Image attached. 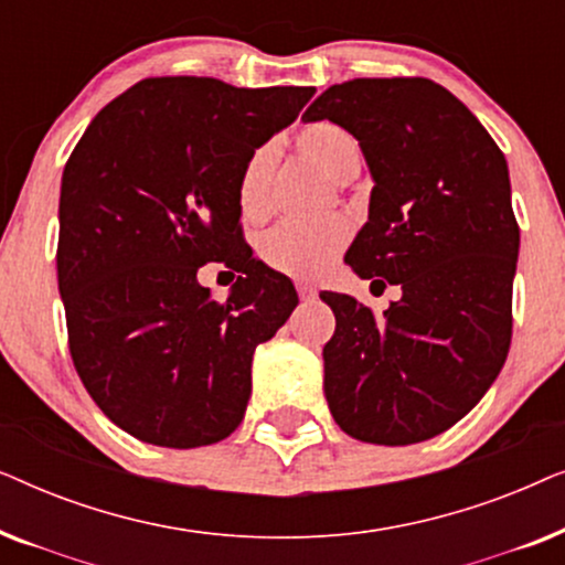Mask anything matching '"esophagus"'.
Returning <instances> with one entry per match:
<instances>
[{
    "instance_id": "esophagus-1",
    "label": "esophagus",
    "mask_w": 565,
    "mask_h": 565,
    "mask_svg": "<svg viewBox=\"0 0 565 565\" xmlns=\"http://www.w3.org/2000/svg\"><path fill=\"white\" fill-rule=\"evenodd\" d=\"M316 292H319V290H316L311 282H298V296L303 300H313Z\"/></svg>"
}]
</instances>
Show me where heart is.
<instances>
[{"instance_id":"b5f03b06","label":"heart","mask_w":565,"mask_h":565,"mask_svg":"<svg viewBox=\"0 0 565 565\" xmlns=\"http://www.w3.org/2000/svg\"><path fill=\"white\" fill-rule=\"evenodd\" d=\"M298 157L319 167L329 180L350 182L362 167L360 141L350 130L331 120H313L292 138ZM275 149L262 146L246 159L238 174L236 200L244 218H265L269 211V190L275 174ZM350 223L344 218H327L319 223L285 221L262 236V259L277 273L300 280H316L334 265V259L350 242Z\"/></svg>"}]
</instances>
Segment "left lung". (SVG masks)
<instances>
[{
    "mask_svg": "<svg viewBox=\"0 0 565 565\" xmlns=\"http://www.w3.org/2000/svg\"><path fill=\"white\" fill-rule=\"evenodd\" d=\"M303 120L360 141L375 184L344 262L401 288L383 316L321 292L337 316L323 347L331 416L362 443H424L483 398L512 342L520 226L507 159L452 92L422 76L334 84Z\"/></svg>",
    "mask_w": 565,
    "mask_h": 565,
    "instance_id": "8db88e82",
    "label": "left lung"
}]
</instances>
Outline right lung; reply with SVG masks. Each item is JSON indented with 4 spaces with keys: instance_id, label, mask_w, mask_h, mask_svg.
I'll use <instances>...</instances> for the list:
<instances>
[{
    "instance_id": "add662e5",
    "label": "right lung",
    "mask_w": 565,
    "mask_h": 565,
    "mask_svg": "<svg viewBox=\"0 0 565 565\" xmlns=\"http://www.w3.org/2000/svg\"><path fill=\"white\" fill-rule=\"evenodd\" d=\"M313 92L143 79L66 161L56 267L68 350L92 401L141 443L190 450L244 419L254 350L298 292L242 242L238 174ZM207 260L239 273L223 305L196 282Z\"/></svg>"
}]
</instances>
